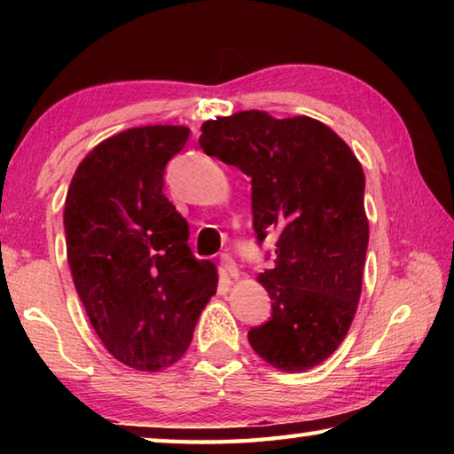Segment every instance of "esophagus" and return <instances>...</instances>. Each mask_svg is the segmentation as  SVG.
Masks as SVG:
<instances>
[{
    "instance_id": "obj_1",
    "label": "esophagus",
    "mask_w": 454,
    "mask_h": 454,
    "mask_svg": "<svg viewBox=\"0 0 454 454\" xmlns=\"http://www.w3.org/2000/svg\"><path fill=\"white\" fill-rule=\"evenodd\" d=\"M220 264H222V268H224V272L230 276V278H238V266H236V262L232 260V256L222 254L220 256Z\"/></svg>"
}]
</instances>
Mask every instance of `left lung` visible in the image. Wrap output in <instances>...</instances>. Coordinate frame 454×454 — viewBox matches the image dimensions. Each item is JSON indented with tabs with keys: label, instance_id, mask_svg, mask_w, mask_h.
Returning <instances> with one entry per match:
<instances>
[{
	"label": "left lung",
	"instance_id": "left-lung-1",
	"mask_svg": "<svg viewBox=\"0 0 454 454\" xmlns=\"http://www.w3.org/2000/svg\"><path fill=\"white\" fill-rule=\"evenodd\" d=\"M200 129L208 156L252 178L258 242L280 234L272 268L258 274L272 317L250 328V347L278 371H309L340 347L358 309L368 246L363 166L309 116L246 110Z\"/></svg>",
	"mask_w": 454,
	"mask_h": 454
}]
</instances>
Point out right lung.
Segmentation results:
<instances>
[{
	"label": "right lung",
	"mask_w": 454,
	"mask_h": 454,
	"mask_svg": "<svg viewBox=\"0 0 454 454\" xmlns=\"http://www.w3.org/2000/svg\"><path fill=\"white\" fill-rule=\"evenodd\" d=\"M186 126L129 128L99 142L66 196V250L96 334L121 364L160 372L188 350L216 294V266L188 248V224L164 196V168Z\"/></svg>",
	"instance_id": "add662e5"
}]
</instances>
